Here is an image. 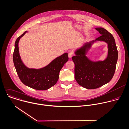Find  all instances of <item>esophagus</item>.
<instances>
[{"instance_id":"obj_1","label":"esophagus","mask_w":129,"mask_h":129,"mask_svg":"<svg viewBox=\"0 0 129 129\" xmlns=\"http://www.w3.org/2000/svg\"><path fill=\"white\" fill-rule=\"evenodd\" d=\"M73 55H74V53H73V52H72V51H71V52H70L69 53V54H68L69 57L70 58H72V57Z\"/></svg>"}]
</instances>
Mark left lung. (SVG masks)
<instances>
[{
    "label": "left lung",
    "instance_id": "left-lung-1",
    "mask_svg": "<svg viewBox=\"0 0 129 129\" xmlns=\"http://www.w3.org/2000/svg\"><path fill=\"white\" fill-rule=\"evenodd\" d=\"M101 35L95 40L85 43L77 49L72 57L75 64V78L80 85L89 89H95L108 83L115 73L118 51L113 36L104 28H95ZM96 41H103L108 44V55L103 61L92 62L86 54Z\"/></svg>",
    "mask_w": 129,
    "mask_h": 129
}]
</instances>
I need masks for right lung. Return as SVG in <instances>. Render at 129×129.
I'll use <instances>...</instances> for the list:
<instances>
[{"instance_id":"1","label":"right lung","mask_w":129,"mask_h":129,"mask_svg":"<svg viewBox=\"0 0 129 129\" xmlns=\"http://www.w3.org/2000/svg\"><path fill=\"white\" fill-rule=\"evenodd\" d=\"M27 31L19 37L15 43L13 53L14 64L21 82L29 87L45 90L54 86L59 78V72L69 59L67 53L57 57L47 66L39 69H30L23 63L19 54L18 43L20 39Z\"/></svg>"}]
</instances>
